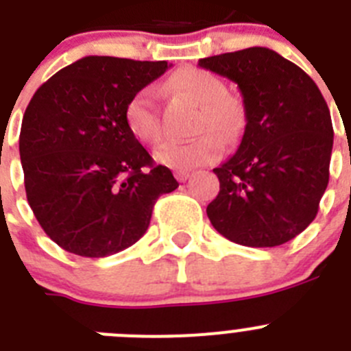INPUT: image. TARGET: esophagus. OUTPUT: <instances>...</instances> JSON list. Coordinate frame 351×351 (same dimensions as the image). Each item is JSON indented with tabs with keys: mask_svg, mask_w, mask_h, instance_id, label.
Wrapping results in <instances>:
<instances>
[{
	"mask_svg": "<svg viewBox=\"0 0 351 351\" xmlns=\"http://www.w3.org/2000/svg\"><path fill=\"white\" fill-rule=\"evenodd\" d=\"M191 173L188 172V170H176V179H178L179 182H184L190 179Z\"/></svg>",
	"mask_w": 351,
	"mask_h": 351,
	"instance_id": "obj_1",
	"label": "esophagus"
}]
</instances>
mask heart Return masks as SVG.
<instances>
[{
	"label": "heart",
	"instance_id": "b5f03b06",
	"mask_svg": "<svg viewBox=\"0 0 351 351\" xmlns=\"http://www.w3.org/2000/svg\"><path fill=\"white\" fill-rule=\"evenodd\" d=\"M167 88L200 107L195 132L204 133L190 142L161 145L154 153L158 163L170 169L188 170L218 160L223 151V142L219 138L230 141L243 126L241 105L226 96L225 84L218 77L202 68H181L170 77ZM125 123L133 138H137L141 144L151 147L161 144L163 128L158 116L154 88L145 86L130 98L125 107ZM216 132L220 135L219 138Z\"/></svg>",
	"mask_w": 351,
	"mask_h": 351
}]
</instances>
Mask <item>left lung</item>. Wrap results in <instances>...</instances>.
Instances as JSON below:
<instances>
[{
	"mask_svg": "<svg viewBox=\"0 0 351 351\" xmlns=\"http://www.w3.org/2000/svg\"><path fill=\"white\" fill-rule=\"evenodd\" d=\"M198 66L237 84L243 138L214 169L219 193L207 206L223 237L250 247L288 243L309 226L328 184L334 130L311 77L267 47L210 56Z\"/></svg>",
	"mask_w": 351,
	"mask_h": 351,
	"instance_id": "left-lung-1",
	"label": "left lung"
}]
</instances>
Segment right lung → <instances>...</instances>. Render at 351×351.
<instances>
[{"label":"right lung","instance_id":"1","mask_svg":"<svg viewBox=\"0 0 351 351\" xmlns=\"http://www.w3.org/2000/svg\"><path fill=\"white\" fill-rule=\"evenodd\" d=\"M169 66L88 56L31 98L19 137L26 197L63 250L89 258L126 250L147 230L158 197L179 186L125 123L130 98Z\"/></svg>","mask_w":351,"mask_h":351}]
</instances>
